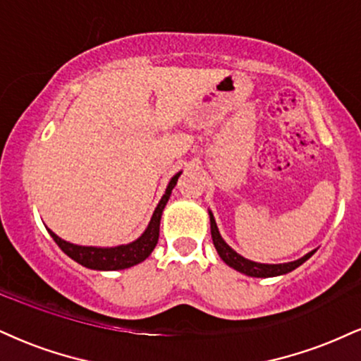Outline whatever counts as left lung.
Here are the masks:
<instances>
[{"instance_id": "left-lung-1", "label": "left lung", "mask_w": 361, "mask_h": 361, "mask_svg": "<svg viewBox=\"0 0 361 361\" xmlns=\"http://www.w3.org/2000/svg\"><path fill=\"white\" fill-rule=\"evenodd\" d=\"M209 221H211L212 243H214V247L217 255L221 256V259L224 261L229 268L239 271V273L246 276H251V278H274V276L288 274L291 273L293 269H296L298 266L303 264L305 261H308L310 257L317 252V249H313V251H310L308 255L300 257V259L291 261V262H281V264H266V262H256V261L246 259V257H243L239 252H235L234 249L231 247L224 239H222L219 229H217L214 214H212L211 211H209Z\"/></svg>"}]
</instances>
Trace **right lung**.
<instances>
[{
  "instance_id": "add662e5",
  "label": "right lung",
  "mask_w": 361,
  "mask_h": 361,
  "mask_svg": "<svg viewBox=\"0 0 361 361\" xmlns=\"http://www.w3.org/2000/svg\"><path fill=\"white\" fill-rule=\"evenodd\" d=\"M180 172H177L176 176L169 180L166 192H164L162 199H160L157 207H155L152 217H150L149 226H147L144 233H142L135 241L128 244H120V246L112 247H99V246H80V244H73L61 239L60 235H56L51 229H47L53 241L58 244V247L65 252L66 256L72 257L73 261H77L78 264L85 266L88 269H97V271H118V269H127L132 266L139 264V262L145 261L150 256V252L154 251V247L157 246L159 241V228H160V217H162L164 207L171 197L172 189L176 188L177 179L180 177Z\"/></svg>"
}]
</instances>
